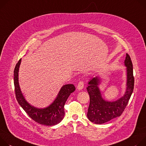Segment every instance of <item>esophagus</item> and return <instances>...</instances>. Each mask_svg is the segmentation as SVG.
Here are the masks:
<instances>
[{"mask_svg": "<svg viewBox=\"0 0 146 146\" xmlns=\"http://www.w3.org/2000/svg\"><path fill=\"white\" fill-rule=\"evenodd\" d=\"M84 87V82L83 81H80L79 82L78 84V86H77V88L79 90H82Z\"/></svg>", "mask_w": 146, "mask_h": 146, "instance_id": "34e87169", "label": "esophagus"}]
</instances>
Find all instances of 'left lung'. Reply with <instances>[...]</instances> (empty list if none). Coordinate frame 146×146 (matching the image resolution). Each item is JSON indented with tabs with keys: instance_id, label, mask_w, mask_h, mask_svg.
<instances>
[{
	"instance_id": "1",
	"label": "left lung",
	"mask_w": 146,
	"mask_h": 146,
	"mask_svg": "<svg viewBox=\"0 0 146 146\" xmlns=\"http://www.w3.org/2000/svg\"><path fill=\"white\" fill-rule=\"evenodd\" d=\"M125 65L127 67L126 90L124 96L115 102H107L102 98L98 87L100 80L98 76L93 78L89 82L86 89L90 96V104L87 116L91 122L102 124L122 115L134 89L133 64L131 57L127 53Z\"/></svg>"
}]
</instances>
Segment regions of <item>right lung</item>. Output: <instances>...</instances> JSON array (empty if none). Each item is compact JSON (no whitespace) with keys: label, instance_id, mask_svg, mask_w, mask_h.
I'll use <instances>...</instances> for the list:
<instances>
[{"label":"right lung","instance_id":"1","mask_svg":"<svg viewBox=\"0 0 146 146\" xmlns=\"http://www.w3.org/2000/svg\"><path fill=\"white\" fill-rule=\"evenodd\" d=\"M21 58L16 64L14 70V84L16 99L29 117L38 123L47 126L55 125L61 121L64 116V105L69 96L75 90L72 84L63 86L54 102L48 107L36 108L31 106L24 99L19 84V70Z\"/></svg>","mask_w":146,"mask_h":146}]
</instances>
